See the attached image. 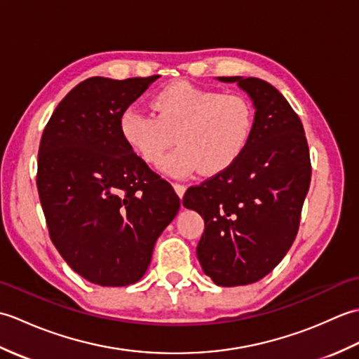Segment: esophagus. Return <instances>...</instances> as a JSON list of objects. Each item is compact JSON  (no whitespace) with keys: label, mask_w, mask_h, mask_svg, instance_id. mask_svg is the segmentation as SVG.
I'll use <instances>...</instances> for the list:
<instances>
[{"label":"esophagus","mask_w":359,"mask_h":359,"mask_svg":"<svg viewBox=\"0 0 359 359\" xmlns=\"http://www.w3.org/2000/svg\"><path fill=\"white\" fill-rule=\"evenodd\" d=\"M172 187L175 189V193H177V196L182 199V197H184V194H185V191H187V187L182 185V184H172Z\"/></svg>","instance_id":"1"}]
</instances>
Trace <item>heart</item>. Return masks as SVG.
Wrapping results in <instances>:
<instances>
[{
    "mask_svg": "<svg viewBox=\"0 0 359 359\" xmlns=\"http://www.w3.org/2000/svg\"><path fill=\"white\" fill-rule=\"evenodd\" d=\"M154 114L129 108L120 117V134L144 162L156 163L174 142L160 170L187 175L194 170L225 172L247 151L255 133L253 103L238 93L171 83L152 95Z\"/></svg>",
    "mask_w": 359,
    "mask_h": 359,
    "instance_id": "heart-1",
    "label": "heart"
}]
</instances>
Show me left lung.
Returning a JSON list of instances; mask_svg holds the SVG:
<instances>
[{"label":"left lung","mask_w":359,"mask_h":359,"mask_svg":"<svg viewBox=\"0 0 359 359\" xmlns=\"http://www.w3.org/2000/svg\"><path fill=\"white\" fill-rule=\"evenodd\" d=\"M219 80L238 83L253 100L255 133L230 170L188 188L184 207L203 217L197 245L203 273L236 287L266 276L292 247L311 165L301 120L276 88L255 77Z\"/></svg>","instance_id":"1"}]
</instances>
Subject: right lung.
<instances>
[{"instance_id":"add662e5","label":"right lung","mask_w":359,"mask_h":359,"mask_svg":"<svg viewBox=\"0 0 359 359\" xmlns=\"http://www.w3.org/2000/svg\"><path fill=\"white\" fill-rule=\"evenodd\" d=\"M158 75L93 77L53 111L38 149L36 188L49 236L81 278L135 284L180 208L172 187L120 134V117Z\"/></svg>"}]
</instances>
